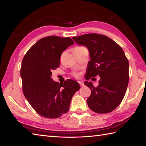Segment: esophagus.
I'll use <instances>...</instances> for the list:
<instances>
[{
  "label": "esophagus",
  "instance_id": "obj_1",
  "mask_svg": "<svg viewBox=\"0 0 146 146\" xmlns=\"http://www.w3.org/2000/svg\"><path fill=\"white\" fill-rule=\"evenodd\" d=\"M78 82H79V84H80V86H82H82H84V83H83V82H82V81H79Z\"/></svg>",
  "mask_w": 146,
  "mask_h": 146
}]
</instances>
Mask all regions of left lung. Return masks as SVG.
I'll use <instances>...</instances> for the list:
<instances>
[{
    "label": "left lung",
    "instance_id": "left-lung-1",
    "mask_svg": "<svg viewBox=\"0 0 146 146\" xmlns=\"http://www.w3.org/2000/svg\"><path fill=\"white\" fill-rule=\"evenodd\" d=\"M72 39L89 51L90 60L84 82L92 91L87 99L88 106L99 114L112 111L122 102L128 84L129 64L124 51L116 42L103 35L89 34ZM97 75L101 79L98 86L95 87L87 80Z\"/></svg>",
    "mask_w": 146,
    "mask_h": 146
}]
</instances>
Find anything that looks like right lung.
Here are the masks:
<instances>
[{"label":"right lung","mask_w":146,"mask_h":146,"mask_svg":"<svg viewBox=\"0 0 146 146\" xmlns=\"http://www.w3.org/2000/svg\"><path fill=\"white\" fill-rule=\"evenodd\" d=\"M73 44L69 37L42 38L30 48L22 61L23 94L43 117L53 119L67 112L73 95L80 89L78 82L72 79L59 83L51 78L52 71L59 67L62 53Z\"/></svg>","instance_id":"add662e5"}]
</instances>
